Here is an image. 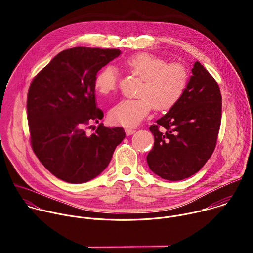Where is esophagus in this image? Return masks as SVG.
<instances>
[{"instance_id": "esophagus-1", "label": "esophagus", "mask_w": 253, "mask_h": 253, "mask_svg": "<svg viewBox=\"0 0 253 253\" xmlns=\"http://www.w3.org/2000/svg\"><path fill=\"white\" fill-rule=\"evenodd\" d=\"M125 132H126V134L129 136V135L134 134V133L136 132V130H135V129H133V128H129V127H127V128H125Z\"/></svg>"}]
</instances>
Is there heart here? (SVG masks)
I'll return each instance as SVG.
<instances>
[{
	"instance_id": "obj_1",
	"label": "heart",
	"mask_w": 253,
	"mask_h": 253,
	"mask_svg": "<svg viewBox=\"0 0 253 253\" xmlns=\"http://www.w3.org/2000/svg\"><path fill=\"white\" fill-rule=\"evenodd\" d=\"M124 65L131 73L143 80L140 98L124 99L109 111V120L115 125L132 127L145 118L154 106L159 111L172 108L183 96L188 82L187 69L179 63H169L147 53L133 55ZM97 93L108 96L116 91L117 70L112 65L103 67L95 76Z\"/></svg>"
}]
</instances>
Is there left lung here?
Segmentation results:
<instances>
[{"label": "left lung", "mask_w": 253, "mask_h": 253, "mask_svg": "<svg viewBox=\"0 0 253 253\" xmlns=\"http://www.w3.org/2000/svg\"><path fill=\"white\" fill-rule=\"evenodd\" d=\"M221 101L217 82L196 61L181 99L149 128L154 135V146L147 155L151 171L169 181L198 172L216 146Z\"/></svg>", "instance_id": "obj_1"}]
</instances>
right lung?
<instances>
[{
    "label": "right lung",
    "mask_w": 253,
    "mask_h": 253,
    "mask_svg": "<svg viewBox=\"0 0 253 253\" xmlns=\"http://www.w3.org/2000/svg\"><path fill=\"white\" fill-rule=\"evenodd\" d=\"M121 54L118 49L75 47L59 53L33 79L27 98L31 145L40 162L68 183H85L108 166L125 138L121 127L100 123L95 100L98 71ZM91 127V126H89Z\"/></svg>",
    "instance_id": "right-lung-1"
}]
</instances>
